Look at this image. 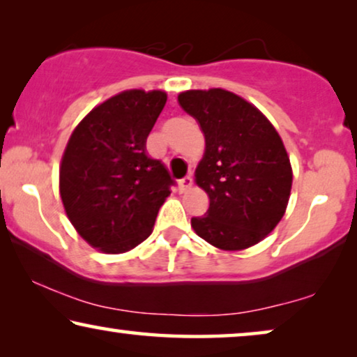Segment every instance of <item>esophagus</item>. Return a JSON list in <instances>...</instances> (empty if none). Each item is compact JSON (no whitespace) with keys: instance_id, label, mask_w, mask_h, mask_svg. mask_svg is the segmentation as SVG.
Segmentation results:
<instances>
[{"instance_id":"esophagus-1","label":"esophagus","mask_w":357,"mask_h":357,"mask_svg":"<svg viewBox=\"0 0 357 357\" xmlns=\"http://www.w3.org/2000/svg\"><path fill=\"white\" fill-rule=\"evenodd\" d=\"M190 185H192V176H184L183 179L178 181V188H179V192H185Z\"/></svg>"}]
</instances>
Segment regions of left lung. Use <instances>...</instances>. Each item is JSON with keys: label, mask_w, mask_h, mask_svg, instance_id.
Listing matches in <instances>:
<instances>
[{"label": "left lung", "mask_w": 357, "mask_h": 357, "mask_svg": "<svg viewBox=\"0 0 357 357\" xmlns=\"http://www.w3.org/2000/svg\"><path fill=\"white\" fill-rule=\"evenodd\" d=\"M178 102L205 135L195 183L210 205L204 217L190 220L194 231L223 250L260 243L283 218L293 184L277 129L254 105L223 89L188 90Z\"/></svg>", "instance_id": "obj_1"}]
</instances>
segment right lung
Listing matches in <instances>:
<instances>
[{"label":"right lung","mask_w":357,"mask_h":357,"mask_svg":"<svg viewBox=\"0 0 357 357\" xmlns=\"http://www.w3.org/2000/svg\"><path fill=\"white\" fill-rule=\"evenodd\" d=\"M165 103L162 90H126L95 107L69 137L59 194L73 227L102 252H128L147 239L174 184L145 152Z\"/></svg>","instance_id":"right-lung-1"}]
</instances>
